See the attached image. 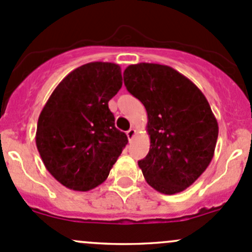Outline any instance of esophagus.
<instances>
[{
    "instance_id": "obj_1",
    "label": "esophagus",
    "mask_w": 252,
    "mask_h": 252,
    "mask_svg": "<svg viewBox=\"0 0 252 252\" xmlns=\"http://www.w3.org/2000/svg\"><path fill=\"white\" fill-rule=\"evenodd\" d=\"M126 134H127V138L132 139L134 136H136V129H134V128H129L128 131L126 132Z\"/></svg>"
}]
</instances>
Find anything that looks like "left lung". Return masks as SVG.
<instances>
[{
	"instance_id": "1",
	"label": "left lung",
	"mask_w": 252,
	"mask_h": 252,
	"mask_svg": "<svg viewBox=\"0 0 252 252\" xmlns=\"http://www.w3.org/2000/svg\"><path fill=\"white\" fill-rule=\"evenodd\" d=\"M127 91L144 105L151 148L138 161L154 190L174 195L192 185L214 156L218 123L202 92L165 64H129Z\"/></svg>"
}]
</instances>
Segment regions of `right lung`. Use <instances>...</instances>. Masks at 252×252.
<instances>
[{"instance_id": "1", "label": "right lung", "mask_w": 252, "mask_h": 252, "mask_svg": "<svg viewBox=\"0 0 252 252\" xmlns=\"http://www.w3.org/2000/svg\"><path fill=\"white\" fill-rule=\"evenodd\" d=\"M121 87L119 64L91 62L67 74L42 108L36 147L47 171L66 188L89 191L104 183L128 142L108 105Z\"/></svg>"}]
</instances>
